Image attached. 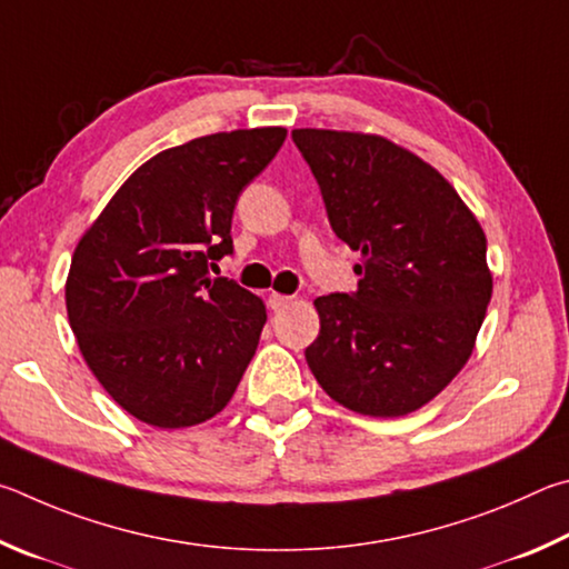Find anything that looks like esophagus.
<instances>
[{"mask_svg":"<svg viewBox=\"0 0 569 569\" xmlns=\"http://www.w3.org/2000/svg\"><path fill=\"white\" fill-rule=\"evenodd\" d=\"M269 307H272V310H282V307H287L292 302V297H287V295H279V292H272L269 295Z\"/></svg>","mask_w":569,"mask_h":569,"instance_id":"34e87169","label":"esophagus"}]
</instances>
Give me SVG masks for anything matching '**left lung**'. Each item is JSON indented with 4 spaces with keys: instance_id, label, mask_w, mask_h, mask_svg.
<instances>
[{
    "instance_id": "left-lung-1",
    "label": "left lung",
    "mask_w": 569,
    "mask_h": 569,
    "mask_svg": "<svg viewBox=\"0 0 569 569\" xmlns=\"http://www.w3.org/2000/svg\"><path fill=\"white\" fill-rule=\"evenodd\" d=\"M292 139L335 234L360 254L357 292L315 300L307 365L357 415L420 410L470 360L490 305L482 227L432 164L387 137L295 129Z\"/></svg>"
}]
</instances>
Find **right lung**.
<instances>
[{
	"label": "right lung",
	"mask_w": 569,
	"mask_h": 569,
	"mask_svg": "<svg viewBox=\"0 0 569 569\" xmlns=\"http://www.w3.org/2000/svg\"><path fill=\"white\" fill-rule=\"evenodd\" d=\"M284 127L197 137L117 189L69 264L79 352L109 397L162 430L212 420L232 400L267 322L264 302L209 259L232 254L237 197L272 162Z\"/></svg>",
	"instance_id": "add662e5"
}]
</instances>
